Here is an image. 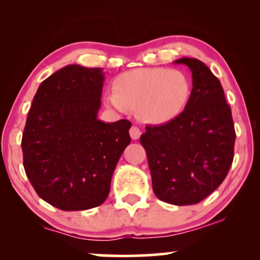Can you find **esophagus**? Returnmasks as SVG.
<instances>
[{
	"label": "esophagus",
	"mask_w": 260,
	"mask_h": 260,
	"mask_svg": "<svg viewBox=\"0 0 260 260\" xmlns=\"http://www.w3.org/2000/svg\"><path fill=\"white\" fill-rule=\"evenodd\" d=\"M129 133H130V136H131V138H133V140H138V138H140V136H141V130L135 125L130 127Z\"/></svg>",
	"instance_id": "1"
}]
</instances>
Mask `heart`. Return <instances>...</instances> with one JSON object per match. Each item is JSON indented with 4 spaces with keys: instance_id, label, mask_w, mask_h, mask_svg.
Segmentation results:
<instances>
[{
    "instance_id": "b5f03b06",
    "label": "heart",
    "mask_w": 260,
    "mask_h": 260,
    "mask_svg": "<svg viewBox=\"0 0 260 260\" xmlns=\"http://www.w3.org/2000/svg\"><path fill=\"white\" fill-rule=\"evenodd\" d=\"M191 81L183 71L152 67L119 74L113 92L105 94V104L125 112L137 110L144 123L163 125L182 115L191 97Z\"/></svg>"
}]
</instances>
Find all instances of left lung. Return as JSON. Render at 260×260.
Listing matches in <instances>:
<instances>
[{
    "instance_id": "left-lung-1",
    "label": "left lung",
    "mask_w": 260,
    "mask_h": 260,
    "mask_svg": "<svg viewBox=\"0 0 260 260\" xmlns=\"http://www.w3.org/2000/svg\"><path fill=\"white\" fill-rule=\"evenodd\" d=\"M193 78L189 104L168 124L147 126L140 138L148 156L152 189L159 200L194 205L213 193L233 161L232 112L218 78L195 58L177 59Z\"/></svg>"
}]
</instances>
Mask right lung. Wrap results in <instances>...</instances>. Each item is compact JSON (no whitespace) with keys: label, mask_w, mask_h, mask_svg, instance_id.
<instances>
[{"label":"right lung","mask_w":260,"mask_h":260,"mask_svg":"<svg viewBox=\"0 0 260 260\" xmlns=\"http://www.w3.org/2000/svg\"><path fill=\"white\" fill-rule=\"evenodd\" d=\"M103 69L67 65L39 86L22 135L23 167L39 197L62 211H85L108 198L130 144L131 123L98 119Z\"/></svg>","instance_id":"1"}]
</instances>
